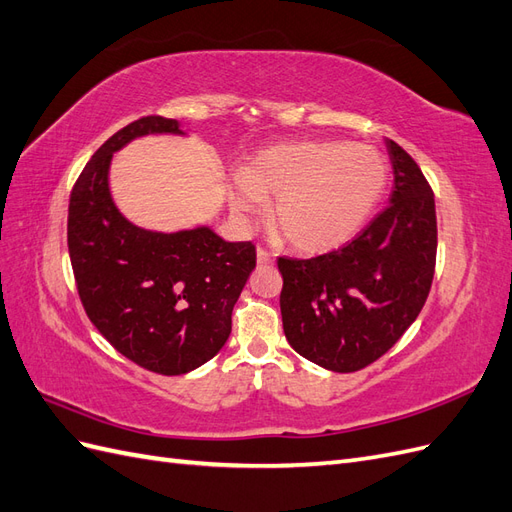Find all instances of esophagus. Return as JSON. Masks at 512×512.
Returning <instances> with one entry per match:
<instances>
[{
    "mask_svg": "<svg viewBox=\"0 0 512 512\" xmlns=\"http://www.w3.org/2000/svg\"><path fill=\"white\" fill-rule=\"evenodd\" d=\"M256 260H258V265H271L273 256L265 250V247H256Z\"/></svg>",
    "mask_w": 512,
    "mask_h": 512,
    "instance_id": "34e87169",
    "label": "esophagus"
}]
</instances>
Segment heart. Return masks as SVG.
I'll return each instance as SVG.
<instances>
[{
    "mask_svg": "<svg viewBox=\"0 0 512 512\" xmlns=\"http://www.w3.org/2000/svg\"><path fill=\"white\" fill-rule=\"evenodd\" d=\"M389 162L371 145L294 141L258 151L228 192L230 209L250 220L273 198L269 220L290 247L324 254L350 241L374 213Z\"/></svg>",
    "mask_w": 512,
    "mask_h": 512,
    "instance_id": "b5f03b06",
    "label": "heart"
}]
</instances>
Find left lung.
I'll list each match as a JSON object with an SVG mask.
<instances>
[{"label": "left lung", "mask_w": 512, "mask_h": 512, "mask_svg": "<svg viewBox=\"0 0 512 512\" xmlns=\"http://www.w3.org/2000/svg\"><path fill=\"white\" fill-rule=\"evenodd\" d=\"M393 192L378 218L342 250L280 258L288 344L329 371L363 369L395 346L421 314L436 267V200L421 168L386 141Z\"/></svg>", "instance_id": "1"}]
</instances>
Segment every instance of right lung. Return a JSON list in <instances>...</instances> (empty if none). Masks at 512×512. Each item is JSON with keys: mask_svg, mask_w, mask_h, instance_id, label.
<instances>
[{"mask_svg": "<svg viewBox=\"0 0 512 512\" xmlns=\"http://www.w3.org/2000/svg\"><path fill=\"white\" fill-rule=\"evenodd\" d=\"M149 134L188 132L151 115L108 138L70 194L68 252L85 312L111 346L149 371L181 376L224 348L256 247L224 241L207 224L149 230L119 211L108 183L113 156Z\"/></svg>", "mask_w": 512, "mask_h": 512, "instance_id": "right-lung-1", "label": "right lung"}]
</instances>
